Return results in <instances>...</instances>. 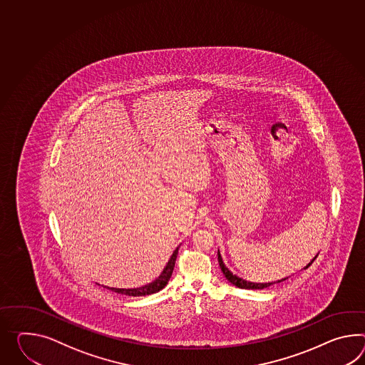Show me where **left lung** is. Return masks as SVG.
<instances>
[{
  "instance_id": "8db88e82",
  "label": "left lung",
  "mask_w": 365,
  "mask_h": 365,
  "mask_svg": "<svg viewBox=\"0 0 365 365\" xmlns=\"http://www.w3.org/2000/svg\"><path fill=\"white\" fill-rule=\"evenodd\" d=\"M315 258H314V259H315ZM217 259H219V265H220V269L222 270V274L225 276V278H227L232 284H235V286H237V287H240V289H258V290H259V289H265V287H269V286L273 284V282H269V284H255V282H248V281L242 279L240 277L233 274L231 270L225 267V264H224V261H222V255H220L219 250H217ZM314 259H312V261H314ZM310 265H312V264H309L306 267H309ZM284 279H286V278H284ZM284 279H281V281H278V282H282ZM274 284H276V282H274Z\"/></svg>"
}]
</instances>
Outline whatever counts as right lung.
<instances>
[{
    "label": "right lung",
    "instance_id": "obj_1",
    "mask_svg": "<svg viewBox=\"0 0 365 365\" xmlns=\"http://www.w3.org/2000/svg\"><path fill=\"white\" fill-rule=\"evenodd\" d=\"M178 250L179 248L174 250V253H173V256L170 258L168 265L163 269L160 276L154 282L145 284L143 287H137V289H115V287H108V289L115 292V293L125 294V295H130V297H141V295H150V294L158 293L169 282L170 277L173 274V270H174V267H175Z\"/></svg>",
    "mask_w": 365,
    "mask_h": 365
}]
</instances>
